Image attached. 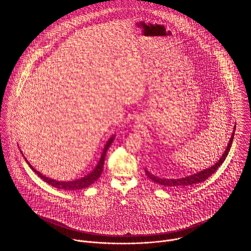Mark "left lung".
Here are the masks:
<instances>
[{
	"instance_id": "8db88e82",
	"label": "left lung",
	"mask_w": 251,
	"mask_h": 251,
	"mask_svg": "<svg viewBox=\"0 0 251 251\" xmlns=\"http://www.w3.org/2000/svg\"><path fill=\"white\" fill-rule=\"evenodd\" d=\"M235 126H234V130L233 132L231 134V137H230V140L227 144V149L224 152V154L221 156V158L219 159V161L215 164V166L210 167V168H207V169H204L202 171L197 173V174H194L191 176H187L185 178H180V179H165V178H159L155 175L151 174V172H149L147 169H145V172L147 174V176L151 179H152L156 183H159L161 185H164L166 187H186V186H189L192 184H196V183H199V182H201L204 181L205 179H208L211 175H213L215 173V171L218 169V167H220L223 162L225 161L226 157L228 154V151L230 150V146L232 144V140L234 138V131H235Z\"/></svg>"
}]
</instances>
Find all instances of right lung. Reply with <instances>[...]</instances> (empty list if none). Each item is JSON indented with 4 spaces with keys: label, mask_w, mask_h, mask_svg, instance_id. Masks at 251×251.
Here are the masks:
<instances>
[{
    "label": "right lung",
    "mask_w": 251,
    "mask_h": 251,
    "mask_svg": "<svg viewBox=\"0 0 251 251\" xmlns=\"http://www.w3.org/2000/svg\"><path fill=\"white\" fill-rule=\"evenodd\" d=\"M114 140V136H112L107 141V143L105 145L101 157L95 167V169L89 173L87 176H84V178L76 179V180H72V181H58V180H54V179H49L47 177L43 176L40 172L36 171L34 167H32L28 161L25 159V161L27 162V164L29 165V167H31V169L38 175V177H40V179H43L44 181H46L50 185L58 188V189H64V190H76V189H84L85 187H88L89 185H91L92 183H94L97 179L100 178V176L102 173L103 170V165H104V159H105V154L107 152V150L109 147L111 146V144Z\"/></svg>",
    "instance_id": "right-lung-1"
}]
</instances>
